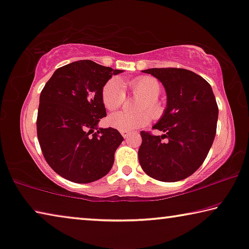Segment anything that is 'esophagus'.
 I'll use <instances>...</instances> for the list:
<instances>
[{"label": "esophagus", "mask_w": 249, "mask_h": 249, "mask_svg": "<svg viewBox=\"0 0 249 249\" xmlns=\"http://www.w3.org/2000/svg\"><path fill=\"white\" fill-rule=\"evenodd\" d=\"M122 135H123V137L124 139H127V137L131 135V133H128V132H122Z\"/></svg>", "instance_id": "34e87169"}]
</instances>
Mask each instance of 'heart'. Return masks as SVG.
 I'll list each match as a JSON object with an SVG mask.
<instances>
[{
	"instance_id": "heart-1",
	"label": "heart",
	"mask_w": 249,
	"mask_h": 249,
	"mask_svg": "<svg viewBox=\"0 0 249 249\" xmlns=\"http://www.w3.org/2000/svg\"><path fill=\"white\" fill-rule=\"evenodd\" d=\"M125 86L129 88L133 95L143 99L139 107L142 113L139 115H129L124 112L113 113L108 117V124L120 132L132 133L145 126L151 120V115L154 118L162 115L163 107L157 99L161 94V85L153 77L143 76L128 81ZM125 97L126 91L123 84L116 78L107 81L103 88V104L108 110H115L123 105ZM145 110L149 113L145 112Z\"/></svg>"
}]
</instances>
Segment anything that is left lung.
<instances>
[{"label": "left lung", "mask_w": 249, "mask_h": 249, "mask_svg": "<svg viewBox=\"0 0 249 249\" xmlns=\"http://www.w3.org/2000/svg\"><path fill=\"white\" fill-rule=\"evenodd\" d=\"M161 81L166 106L153 128L161 136L141 132L139 161L159 181L183 180L200 168L216 136L218 106L213 88L202 77L180 68L142 70ZM164 138L166 141H163Z\"/></svg>", "instance_id": "8db88e82"}]
</instances>
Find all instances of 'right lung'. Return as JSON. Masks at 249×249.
<instances>
[{"instance_id":"right-lung-1","label":"right lung","mask_w":249,"mask_h":249,"mask_svg":"<svg viewBox=\"0 0 249 249\" xmlns=\"http://www.w3.org/2000/svg\"><path fill=\"white\" fill-rule=\"evenodd\" d=\"M121 72L91 60H78L58 68L43 87L38 140L48 164L65 179L89 183L112 169L124 139L117 129L98 127V123L106 116L103 88Z\"/></svg>"}]
</instances>
